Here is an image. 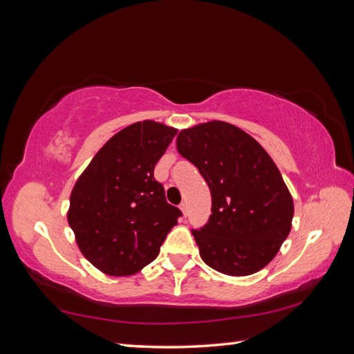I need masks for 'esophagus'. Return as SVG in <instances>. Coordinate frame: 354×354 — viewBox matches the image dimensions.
I'll return each instance as SVG.
<instances>
[{
	"instance_id": "esophagus-1",
	"label": "esophagus",
	"mask_w": 354,
	"mask_h": 354,
	"mask_svg": "<svg viewBox=\"0 0 354 354\" xmlns=\"http://www.w3.org/2000/svg\"><path fill=\"white\" fill-rule=\"evenodd\" d=\"M179 209L183 211V214H184V216H187V203H185V202H183V203L179 205Z\"/></svg>"
}]
</instances>
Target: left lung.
Wrapping results in <instances>:
<instances>
[{
    "label": "left lung",
    "mask_w": 354,
    "mask_h": 354,
    "mask_svg": "<svg viewBox=\"0 0 354 354\" xmlns=\"http://www.w3.org/2000/svg\"><path fill=\"white\" fill-rule=\"evenodd\" d=\"M176 149L207 180L212 214L192 231L207 266L249 276L273 261L292 225L294 202L274 161L232 123L211 120L183 129Z\"/></svg>",
    "instance_id": "left-lung-1"
}]
</instances>
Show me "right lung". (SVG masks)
Returning <instances> with one entry per match:
<instances>
[{"label":"right lung","mask_w":354,"mask_h":354,"mask_svg":"<svg viewBox=\"0 0 354 354\" xmlns=\"http://www.w3.org/2000/svg\"><path fill=\"white\" fill-rule=\"evenodd\" d=\"M176 128L143 120L114 134L71 193L68 223L90 264L109 276H133L158 257L180 211L153 178Z\"/></svg>","instance_id":"right-lung-1"}]
</instances>
